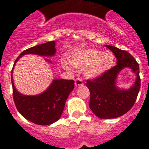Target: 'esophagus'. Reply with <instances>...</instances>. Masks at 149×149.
Listing matches in <instances>:
<instances>
[{"instance_id": "1", "label": "esophagus", "mask_w": 149, "mask_h": 149, "mask_svg": "<svg viewBox=\"0 0 149 149\" xmlns=\"http://www.w3.org/2000/svg\"><path fill=\"white\" fill-rule=\"evenodd\" d=\"M74 85L75 86H82L84 85V82H83L82 79L81 78H77L74 81Z\"/></svg>"}]
</instances>
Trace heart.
I'll return each instance as SVG.
<instances>
[{"label": "heart", "instance_id": "b5f03b06", "mask_svg": "<svg viewBox=\"0 0 149 149\" xmlns=\"http://www.w3.org/2000/svg\"><path fill=\"white\" fill-rule=\"evenodd\" d=\"M70 63L73 66L84 69L88 77H96L111 69L115 63V56L110 51L88 49L71 56ZM63 68L69 70L68 64L63 63Z\"/></svg>", "mask_w": 149, "mask_h": 149}]
</instances>
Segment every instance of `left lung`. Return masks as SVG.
<instances>
[{
	"instance_id": "obj_1",
	"label": "left lung",
	"mask_w": 149,
	"mask_h": 149,
	"mask_svg": "<svg viewBox=\"0 0 149 149\" xmlns=\"http://www.w3.org/2000/svg\"><path fill=\"white\" fill-rule=\"evenodd\" d=\"M114 54L117 64L111 69L92 80L86 85L89 89V108L100 119H114L125 114L134 106L140 89L139 64L131 54L114 46L106 45ZM124 68H130L137 74L134 84L129 90L115 86L118 74Z\"/></svg>"
}]
</instances>
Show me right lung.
<instances>
[{
  "instance_id": "right-lung-1",
  "label": "right lung",
  "mask_w": 149,
  "mask_h": 149,
  "mask_svg": "<svg viewBox=\"0 0 149 149\" xmlns=\"http://www.w3.org/2000/svg\"><path fill=\"white\" fill-rule=\"evenodd\" d=\"M55 42V41H51L24 51L15 60L13 68L21 56L28 54L54 56L56 53ZM13 68L11 72L13 100L21 115L30 122L40 125H48L59 120L65 107L66 99L74 87L73 80H54L44 93L37 95H24L18 93L14 86Z\"/></svg>"
}]
</instances>
